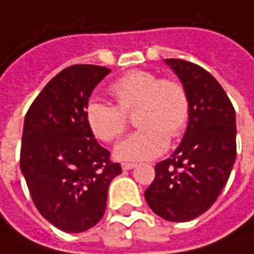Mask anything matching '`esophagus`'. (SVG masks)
Listing matches in <instances>:
<instances>
[{
    "label": "esophagus",
    "instance_id": "1",
    "mask_svg": "<svg viewBox=\"0 0 254 254\" xmlns=\"http://www.w3.org/2000/svg\"><path fill=\"white\" fill-rule=\"evenodd\" d=\"M133 167H136L135 163H122V169H124V170H130V169H133Z\"/></svg>",
    "mask_w": 254,
    "mask_h": 254
}]
</instances>
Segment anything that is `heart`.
Here are the masks:
<instances>
[{
	"label": "heart",
	"instance_id": "b5f03b06",
	"mask_svg": "<svg viewBox=\"0 0 254 254\" xmlns=\"http://www.w3.org/2000/svg\"><path fill=\"white\" fill-rule=\"evenodd\" d=\"M117 105L91 101L85 108L88 127L97 139L111 143L125 133L127 117L139 129L115 147L121 160H147L162 154L169 136L183 133L190 119V98L184 85L173 78H160L146 70L129 71L111 85Z\"/></svg>",
	"mask_w": 254,
	"mask_h": 254
}]
</instances>
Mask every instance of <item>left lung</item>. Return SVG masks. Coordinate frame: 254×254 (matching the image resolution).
Returning a JSON list of instances; mask_svg holds the SVG:
<instances>
[{"label":"left lung","mask_w":254,"mask_h":254,"mask_svg":"<svg viewBox=\"0 0 254 254\" xmlns=\"http://www.w3.org/2000/svg\"><path fill=\"white\" fill-rule=\"evenodd\" d=\"M166 63L187 91L190 119L177 150L156 164L144 198L163 219L187 222L211 208L231 176L236 118L229 97L205 68L181 59H167Z\"/></svg>","instance_id":"left-lung-1"}]
</instances>
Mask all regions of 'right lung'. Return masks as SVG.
<instances>
[{
    "instance_id": "1",
    "label": "right lung",
    "mask_w": 254,
    "mask_h": 254,
    "mask_svg": "<svg viewBox=\"0 0 254 254\" xmlns=\"http://www.w3.org/2000/svg\"><path fill=\"white\" fill-rule=\"evenodd\" d=\"M110 73L95 64L66 67L25 115L21 170L38 211L63 232L78 233L100 222L110 183L122 173L85 119L92 90Z\"/></svg>"
}]
</instances>
